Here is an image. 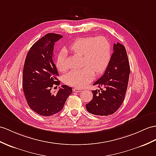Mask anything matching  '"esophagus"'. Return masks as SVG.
Segmentation results:
<instances>
[{
    "instance_id": "obj_1",
    "label": "esophagus",
    "mask_w": 156,
    "mask_h": 156,
    "mask_svg": "<svg viewBox=\"0 0 156 156\" xmlns=\"http://www.w3.org/2000/svg\"><path fill=\"white\" fill-rule=\"evenodd\" d=\"M73 90L74 91V92H77V93H79V92H81L82 89H79V88H74V89H73Z\"/></svg>"
}]
</instances>
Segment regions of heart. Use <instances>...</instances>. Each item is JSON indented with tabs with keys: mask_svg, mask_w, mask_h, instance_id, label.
<instances>
[{
	"mask_svg": "<svg viewBox=\"0 0 156 156\" xmlns=\"http://www.w3.org/2000/svg\"><path fill=\"white\" fill-rule=\"evenodd\" d=\"M69 49L74 54L83 56L82 65L85 66L64 75L63 82L75 87H83L88 84L93 78L94 72L97 75L104 73L111 58V44L103 36L81 37L71 44ZM56 67L62 72L67 69L65 50L58 54Z\"/></svg>",
	"mask_w": 156,
	"mask_h": 156,
	"instance_id": "1",
	"label": "heart"
}]
</instances>
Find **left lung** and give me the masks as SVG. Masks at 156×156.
I'll return each mask as SVG.
<instances>
[{
	"instance_id": "8db88e82",
	"label": "left lung",
	"mask_w": 156,
	"mask_h": 156,
	"mask_svg": "<svg viewBox=\"0 0 156 156\" xmlns=\"http://www.w3.org/2000/svg\"><path fill=\"white\" fill-rule=\"evenodd\" d=\"M113 50L105 73L93 83L100 90H93V99L86 105L87 111L94 115H112L122 105L126 95L130 72L126 50L120 43L114 44Z\"/></svg>"
}]
</instances>
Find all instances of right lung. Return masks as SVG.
<instances>
[{"mask_svg":"<svg viewBox=\"0 0 156 156\" xmlns=\"http://www.w3.org/2000/svg\"><path fill=\"white\" fill-rule=\"evenodd\" d=\"M63 36L49 33L37 40L28 51L23 69V91L26 100L33 111L49 116L62 110L71 87L62 85L55 94L52 87L59 85L58 69L54 63L55 42Z\"/></svg>","mask_w":156,"mask_h":156,"instance_id":"obj_1","label":"right lung"}]
</instances>
